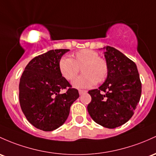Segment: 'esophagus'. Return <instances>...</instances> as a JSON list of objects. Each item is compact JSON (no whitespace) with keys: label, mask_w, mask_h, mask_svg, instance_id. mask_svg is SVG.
Wrapping results in <instances>:
<instances>
[{"label":"esophagus","mask_w":156,"mask_h":156,"mask_svg":"<svg viewBox=\"0 0 156 156\" xmlns=\"http://www.w3.org/2000/svg\"><path fill=\"white\" fill-rule=\"evenodd\" d=\"M78 92H79L80 95H83V94L87 93V90H78Z\"/></svg>","instance_id":"obj_1"}]
</instances>
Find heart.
Masks as SVG:
<instances>
[{"label":"heart","mask_w":156,"mask_h":156,"mask_svg":"<svg viewBox=\"0 0 156 156\" xmlns=\"http://www.w3.org/2000/svg\"><path fill=\"white\" fill-rule=\"evenodd\" d=\"M80 69L83 74L73 83L76 88H86L102 83L109 72L106 60L98 57L97 52L89 49L78 51L72 55L70 58H63L59 62L60 73L69 81H74Z\"/></svg>","instance_id":"obj_1"}]
</instances>
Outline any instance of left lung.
Returning a JSON list of instances; mask_svg holds the SVG:
<instances>
[{"mask_svg": "<svg viewBox=\"0 0 156 156\" xmlns=\"http://www.w3.org/2000/svg\"><path fill=\"white\" fill-rule=\"evenodd\" d=\"M103 49L108 75L98 89L88 92L92 101L87 110L97 124L113 129L125 124L133 115L141 98V83L133 61L112 47L107 46Z\"/></svg>", "mask_w": 156, "mask_h": 156, "instance_id": "obj_1", "label": "left lung"}]
</instances>
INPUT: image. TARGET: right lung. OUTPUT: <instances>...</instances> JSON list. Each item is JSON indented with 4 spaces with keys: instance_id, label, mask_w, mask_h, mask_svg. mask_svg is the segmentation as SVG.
<instances>
[{
    "instance_id": "1",
    "label": "right lung",
    "mask_w": 156,
    "mask_h": 156,
    "mask_svg": "<svg viewBox=\"0 0 156 156\" xmlns=\"http://www.w3.org/2000/svg\"><path fill=\"white\" fill-rule=\"evenodd\" d=\"M69 49H52L29 62L20 79L19 101L23 114L35 127L52 131L64 124L70 107L79 97L60 73L61 57ZM64 88L65 94L60 91Z\"/></svg>"
}]
</instances>
